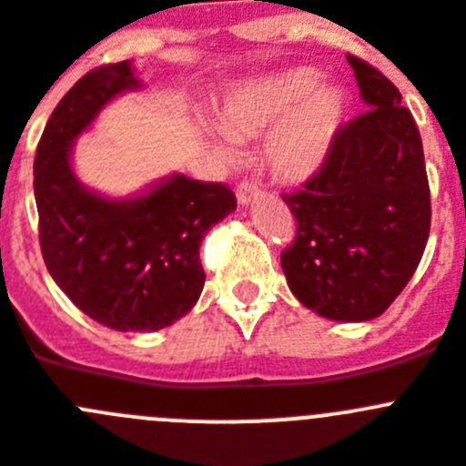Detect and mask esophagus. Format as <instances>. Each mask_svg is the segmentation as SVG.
Returning <instances> with one entry per match:
<instances>
[{
	"label": "esophagus",
	"instance_id": "obj_1",
	"mask_svg": "<svg viewBox=\"0 0 466 466\" xmlns=\"http://www.w3.org/2000/svg\"><path fill=\"white\" fill-rule=\"evenodd\" d=\"M258 195H262V190H259V186L255 181H250V178H246V181H241L237 186V199L238 204H250Z\"/></svg>",
	"mask_w": 466,
	"mask_h": 466
}]
</instances>
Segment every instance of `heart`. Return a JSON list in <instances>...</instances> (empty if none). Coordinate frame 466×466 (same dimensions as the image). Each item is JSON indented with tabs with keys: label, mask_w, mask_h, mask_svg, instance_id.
<instances>
[{
	"label": "heart",
	"mask_w": 466,
	"mask_h": 466,
	"mask_svg": "<svg viewBox=\"0 0 466 466\" xmlns=\"http://www.w3.org/2000/svg\"><path fill=\"white\" fill-rule=\"evenodd\" d=\"M320 86L322 76L309 66L248 83L228 99L220 129L241 141L280 127L269 146L271 169L283 181H304L325 160L343 111L337 92Z\"/></svg>",
	"instance_id": "obj_1"
}]
</instances>
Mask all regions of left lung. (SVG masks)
<instances>
[{
  "mask_svg": "<svg viewBox=\"0 0 466 466\" xmlns=\"http://www.w3.org/2000/svg\"><path fill=\"white\" fill-rule=\"evenodd\" d=\"M348 62L369 108L337 129L299 190L283 192L297 229L280 264L306 309L360 322L380 316L418 269L431 202L420 132L400 90L358 56Z\"/></svg>",
  "mask_w": 466,
  "mask_h": 466,
  "instance_id": "8db88e82",
  "label": "left lung"
}]
</instances>
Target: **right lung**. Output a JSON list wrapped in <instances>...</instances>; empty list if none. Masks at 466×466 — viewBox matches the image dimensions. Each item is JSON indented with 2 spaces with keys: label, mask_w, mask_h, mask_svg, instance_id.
Returning <instances> with one entry per match:
<instances>
[{
  "label": "right lung",
  "mask_w": 466,
  "mask_h": 466,
  "mask_svg": "<svg viewBox=\"0 0 466 466\" xmlns=\"http://www.w3.org/2000/svg\"><path fill=\"white\" fill-rule=\"evenodd\" d=\"M132 87L139 81L127 60L78 78L36 146L35 197L41 255L62 292L111 329L153 332L199 299V246L237 208V197L225 183L171 176L146 197L113 202L76 181L71 144L108 99Z\"/></svg>",
  "instance_id": "1"
}]
</instances>
